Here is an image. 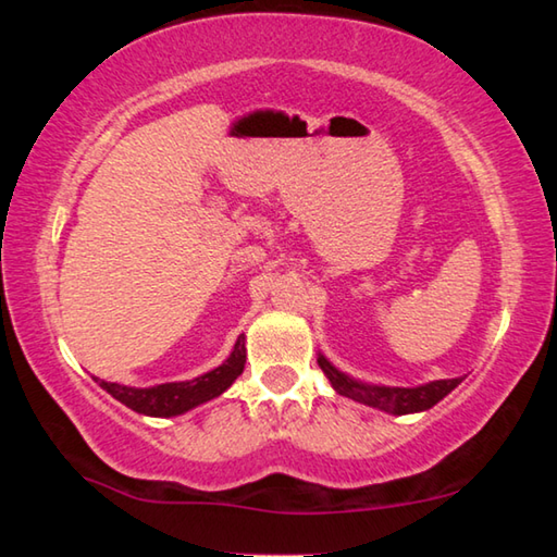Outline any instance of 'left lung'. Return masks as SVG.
Listing matches in <instances>:
<instances>
[{
    "label": "left lung",
    "mask_w": 557,
    "mask_h": 557,
    "mask_svg": "<svg viewBox=\"0 0 557 557\" xmlns=\"http://www.w3.org/2000/svg\"><path fill=\"white\" fill-rule=\"evenodd\" d=\"M317 363L322 366L324 375L338 395H346V398H351L356 403L371 405V408H379L391 414H410V412L430 410L432 405H437L447 393L455 391L461 383V379H447V381L414 385V388H391V385H371V383L354 381L351 375L334 369V366L329 363V358L322 354H319Z\"/></svg>",
    "instance_id": "obj_1"
}]
</instances>
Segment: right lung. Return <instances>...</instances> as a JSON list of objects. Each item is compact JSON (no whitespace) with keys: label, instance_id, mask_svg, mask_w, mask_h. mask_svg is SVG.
<instances>
[{"label":"right lung","instance_id":"add662e5","mask_svg":"<svg viewBox=\"0 0 557 557\" xmlns=\"http://www.w3.org/2000/svg\"><path fill=\"white\" fill-rule=\"evenodd\" d=\"M245 369V336L240 334L235 342L231 356L209 373L199 375L194 381H178V383H162L152 385V388H132V385L108 383L98 381L102 391H108L112 398L127 405L129 410L149 414V418H174V414H184L186 410L196 408L206 400L219 398L223 391H228L233 381L238 379Z\"/></svg>","mask_w":557,"mask_h":557}]
</instances>
